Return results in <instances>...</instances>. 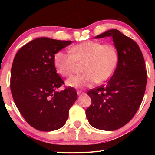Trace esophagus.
Segmentation results:
<instances>
[{"mask_svg": "<svg viewBox=\"0 0 155 155\" xmlns=\"http://www.w3.org/2000/svg\"><path fill=\"white\" fill-rule=\"evenodd\" d=\"M83 94H84V92H82V91H77V94L78 95V96H79V95Z\"/></svg>", "mask_w": 155, "mask_h": 155, "instance_id": "esophagus-1", "label": "esophagus"}]
</instances>
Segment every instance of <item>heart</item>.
Masks as SVG:
<instances>
[{
	"instance_id": "b5f03b06",
	"label": "heart",
	"mask_w": 155,
	"mask_h": 155,
	"mask_svg": "<svg viewBox=\"0 0 155 155\" xmlns=\"http://www.w3.org/2000/svg\"><path fill=\"white\" fill-rule=\"evenodd\" d=\"M54 62L58 73L65 78L75 73L78 63H84L85 73L66 81L67 85L81 88L109 80L117 67L118 52L112 44L86 41L72 47L71 54L62 51L56 52Z\"/></svg>"
}]
</instances>
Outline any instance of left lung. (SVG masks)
Masks as SVG:
<instances>
[{"mask_svg":"<svg viewBox=\"0 0 155 155\" xmlns=\"http://www.w3.org/2000/svg\"><path fill=\"white\" fill-rule=\"evenodd\" d=\"M111 37L118 52V65L104 85L87 92L92 104L86 109L91 126L103 130H115L132 119L143 101L147 71L140 48L135 41L112 29L95 39Z\"/></svg>","mask_w":155,"mask_h":155,"instance_id":"obj_1","label":"left lung"}]
</instances>
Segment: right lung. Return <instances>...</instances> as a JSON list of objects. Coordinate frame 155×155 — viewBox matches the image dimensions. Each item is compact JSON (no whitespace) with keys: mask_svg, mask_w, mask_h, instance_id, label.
<instances>
[{"mask_svg":"<svg viewBox=\"0 0 155 155\" xmlns=\"http://www.w3.org/2000/svg\"><path fill=\"white\" fill-rule=\"evenodd\" d=\"M71 43L37 38L23 46L14 58L10 75L12 98L25 120L38 130H56L64 126L78 98L71 87L57 91L64 82L54 62L55 54Z\"/></svg>","mask_w":155,"mask_h":155,"instance_id":"obj_1","label":"right lung"}]
</instances>
